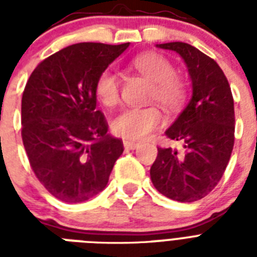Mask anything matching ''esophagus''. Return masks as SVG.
Returning <instances> with one entry per match:
<instances>
[{"mask_svg":"<svg viewBox=\"0 0 257 257\" xmlns=\"http://www.w3.org/2000/svg\"><path fill=\"white\" fill-rule=\"evenodd\" d=\"M124 147L125 149H136L140 147V143H135V141H129L125 140L124 141Z\"/></svg>","mask_w":257,"mask_h":257,"instance_id":"esophagus-1","label":"esophagus"}]
</instances>
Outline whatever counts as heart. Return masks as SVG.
<instances>
[{
  "mask_svg": "<svg viewBox=\"0 0 257 257\" xmlns=\"http://www.w3.org/2000/svg\"><path fill=\"white\" fill-rule=\"evenodd\" d=\"M133 68L152 82L149 100L157 101L168 110L181 108L187 101L189 86L187 80L176 74L173 64L163 54L149 52L137 56ZM97 98L108 108L120 102V78L112 69L98 74L94 84ZM163 122L160 109L155 105L143 108H128L112 121V131L126 140H141L149 136Z\"/></svg>",
  "mask_w": 257,
  "mask_h": 257,
  "instance_id": "heart-1",
  "label": "heart"
}]
</instances>
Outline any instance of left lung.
Returning <instances> with one entry per match:
<instances>
[{
    "label": "left lung",
    "mask_w": 257,
    "mask_h": 257,
    "mask_svg": "<svg viewBox=\"0 0 257 257\" xmlns=\"http://www.w3.org/2000/svg\"><path fill=\"white\" fill-rule=\"evenodd\" d=\"M179 53L192 80V98L165 132L181 141L184 152L159 148L151 180L161 195L180 203L203 199L217 185L235 144L231 86L217 62L185 42L160 44Z\"/></svg>",
    "instance_id": "8db88e82"
}]
</instances>
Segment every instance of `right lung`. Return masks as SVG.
Instances as JSON below:
<instances>
[{
  "mask_svg": "<svg viewBox=\"0 0 257 257\" xmlns=\"http://www.w3.org/2000/svg\"><path fill=\"white\" fill-rule=\"evenodd\" d=\"M128 46H66L40 62L26 82L22 143L38 181L64 203H82L100 193L124 151L122 140L106 133L94 84Z\"/></svg>",
  "mask_w": 257,
  "mask_h": 257,
  "instance_id": "obj_1",
  "label": "right lung"
}]
</instances>
